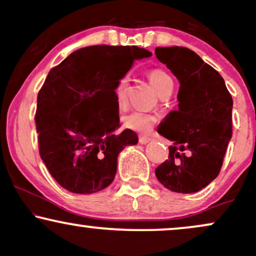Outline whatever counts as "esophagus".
<instances>
[{
    "label": "esophagus",
    "instance_id": "obj_1",
    "mask_svg": "<svg viewBox=\"0 0 256 256\" xmlns=\"http://www.w3.org/2000/svg\"><path fill=\"white\" fill-rule=\"evenodd\" d=\"M152 138L148 137V136H140V138H138V140H140V144H146V143L150 142Z\"/></svg>",
    "mask_w": 256,
    "mask_h": 256
}]
</instances>
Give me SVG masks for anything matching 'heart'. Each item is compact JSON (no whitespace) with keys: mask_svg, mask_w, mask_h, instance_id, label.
Listing matches in <instances>:
<instances>
[{"mask_svg":"<svg viewBox=\"0 0 256 256\" xmlns=\"http://www.w3.org/2000/svg\"><path fill=\"white\" fill-rule=\"evenodd\" d=\"M146 76H148L149 80H150L154 89L156 90L158 96L166 92H172L174 83H173L171 76L166 71H164L161 68H152L146 72ZM128 79L126 77L120 79L118 84H116L114 94H116V98L119 104H125L126 96H128ZM155 120L156 119H155V116L152 114L136 110L126 114L124 118H122V122H124V125L128 128L146 134V132H149L152 130V125L155 124Z\"/></svg>","mask_w":256,"mask_h":256,"instance_id":"heart-1","label":"heart"}]
</instances>
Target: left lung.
Masks as SVG:
<instances>
[{
    "label": "left lung",
    "instance_id": "8db88e82",
    "mask_svg": "<svg viewBox=\"0 0 256 256\" xmlns=\"http://www.w3.org/2000/svg\"><path fill=\"white\" fill-rule=\"evenodd\" d=\"M160 62L180 83L178 110L158 132L172 142L168 160L155 170L161 184L180 194L200 192L218 177L232 136V98L224 79L184 46L155 49Z\"/></svg>",
    "mask_w": 256,
    "mask_h": 256
}]
</instances>
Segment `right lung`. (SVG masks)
<instances>
[{
	"mask_svg": "<svg viewBox=\"0 0 256 256\" xmlns=\"http://www.w3.org/2000/svg\"><path fill=\"white\" fill-rule=\"evenodd\" d=\"M152 56L138 46H91L78 49L50 70L37 96L34 122L40 155L61 186L74 194L107 188L119 152L137 144L119 128L116 84L134 60Z\"/></svg>",
	"mask_w": 256,
	"mask_h": 256,
	"instance_id": "1",
	"label": "right lung"
}]
</instances>
